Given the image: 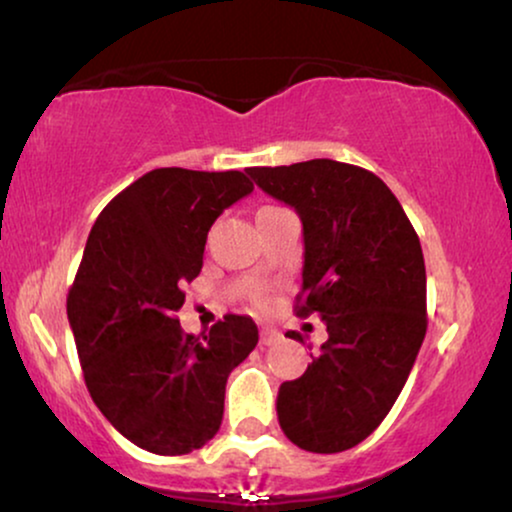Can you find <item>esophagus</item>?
Segmentation results:
<instances>
[{
	"label": "esophagus",
	"mask_w": 512,
	"mask_h": 512,
	"mask_svg": "<svg viewBox=\"0 0 512 512\" xmlns=\"http://www.w3.org/2000/svg\"><path fill=\"white\" fill-rule=\"evenodd\" d=\"M280 338H282V334H280V331H275V329H263L261 331V345H265V348L275 345L277 341H280Z\"/></svg>",
	"instance_id": "34e87169"
}]
</instances>
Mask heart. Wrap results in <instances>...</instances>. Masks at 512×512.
<instances>
[{
  "label": "heart",
  "mask_w": 512,
  "mask_h": 512,
  "mask_svg": "<svg viewBox=\"0 0 512 512\" xmlns=\"http://www.w3.org/2000/svg\"><path fill=\"white\" fill-rule=\"evenodd\" d=\"M256 303H265V296L263 294H256Z\"/></svg>",
  "instance_id": "obj_1"
}]
</instances>
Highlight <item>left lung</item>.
<instances>
[{"mask_svg":"<svg viewBox=\"0 0 512 512\" xmlns=\"http://www.w3.org/2000/svg\"><path fill=\"white\" fill-rule=\"evenodd\" d=\"M247 174L301 216L294 313H317L329 334L305 374L280 386L277 418L296 447L345 451L393 409L426 336L421 242L388 185L355 164L310 159ZM287 336L301 341L296 331Z\"/></svg>","mask_w":512,"mask_h":512,"instance_id":"left-lung-1","label":"left lung"}]
</instances>
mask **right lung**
Returning a JSON list of instances; mask_svg holds the SVG:
<instances>
[{"mask_svg":"<svg viewBox=\"0 0 512 512\" xmlns=\"http://www.w3.org/2000/svg\"><path fill=\"white\" fill-rule=\"evenodd\" d=\"M251 190L242 171L152 169L89 232L68 291L84 383L112 426L152 454H190L218 433L230 371L258 343L244 315L199 336L176 320L209 228Z\"/></svg>","mask_w":512,"mask_h":512,"instance_id":"1","label":"right lung"}]
</instances>
